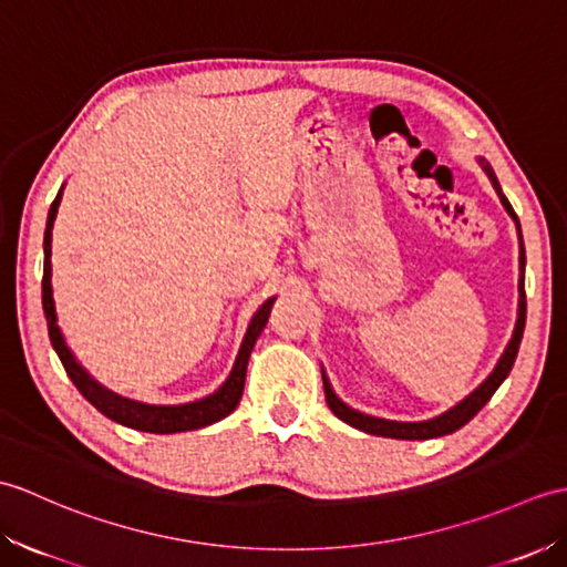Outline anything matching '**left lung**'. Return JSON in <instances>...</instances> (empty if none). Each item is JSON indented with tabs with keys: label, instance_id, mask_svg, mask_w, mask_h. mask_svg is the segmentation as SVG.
I'll return each instance as SVG.
<instances>
[{
	"label": "left lung",
	"instance_id": "obj_1",
	"mask_svg": "<svg viewBox=\"0 0 567 567\" xmlns=\"http://www.w3.org/2000/svg\"><path fill=\"white\" fill-rule=\"evenodd\" d=\"M480 163H483L487 177L492 179V187L497 189V195H499V199H502V204H504V209H507V212L512 214V219L516 221V226H519V219H516V214H514V209H512L509 199L502 195V187H499V183H497L495 171H492V167H489L483 158H480ZM519 238H522V228H519ZM519 265H522V277H519V319H516V329H514L512 341H509V346H507V351H504V355L499 358L497 368L492 370V375H489L483 384H480V388H477L473 394L465 396V400H463L461 404H455V406L451 409V412H445V414H441V416H436V419H431V421H419V424H400V421L375 419V416L360 414V412H355V409H351V406H346V404L339 400V396L333 394L327 375H323V392H327V402H329V406H331V412H333L336 416H339L341 421H346V424H351V426H355V429H360V431H365V433H372V436L402 439V441L439 439V436H445V433H453V431H457L461 426H465L467 421L473 419V416L480 412V409H483V406L489 402V396L497 392V388L504 382V378L509 375V370H512L514 360H516V353H519V343H522L524 323H526V292H524V265H526V252H524V240H522Z\"/></svg>",
	"mask_w": 567,
	"mask_h": 567
}]
</instances>
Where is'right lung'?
<instances>
[{"label": "right lung", "instance_id": "right-lung-1", "mask_svg": "<svg viewBox=\"0 0 567 567\" xmlns=\"http://www.w3.org/2000/svg\"><path fill=\"white\" fill-rule=\"evenodd\" d=\"M60 197H63V189L58 192V197L51 204V212H48V224H45V236H43V256H45L43 258V311H45L48 336H51V343L55 348L60 363H63V368L68 372V378L80 390V394L92 406H97L106 419H112V421H116V424L128 426V429L146 431V433L192 431V429L209 426V424H214V421H219V419L231 414L236 404L240 402V394H244L250 351H252V346H256L260 331L265 329V323H268L275 299H268V302H265L256 311V317L250 319V327L246 331L244 343H240V351L236 355L231 375H228V380L214 394L204 396V400H199V402H189V404H179V406H153V404L124 400V396L104 390L100 382H94L87 372L82 370L78 360L72 358L70 348L65 346L63 333H60L58 323H55V305H53V287H51V238H53V221L58 214Z\"/></svg>", "mask_w": 567, "mask_h": 567}]
</instances>
